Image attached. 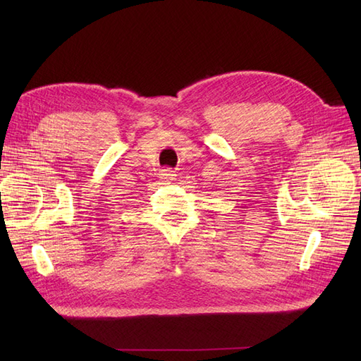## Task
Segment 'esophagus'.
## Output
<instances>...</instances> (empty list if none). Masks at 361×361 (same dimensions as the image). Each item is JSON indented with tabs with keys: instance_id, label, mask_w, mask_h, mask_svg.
<instances>
[{
	"instance_id": "34e87169",
	"label": "esophagus",
	"mask_w": 361,
	"mask_h": 361,
	"mask_svg": "<svg viewBox=\"0 0 361 361\" xmlns=\"http://www.w3.org/2000/svg\"><path fill=\"white\" fill-rule=\"evenodd\" d=\"M174 176H176V174H174V171L171 169H162L159 171V178L164 182H173L174 179H176Z\"/></svg>"
}]
</instances>
